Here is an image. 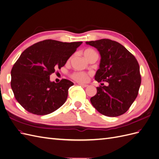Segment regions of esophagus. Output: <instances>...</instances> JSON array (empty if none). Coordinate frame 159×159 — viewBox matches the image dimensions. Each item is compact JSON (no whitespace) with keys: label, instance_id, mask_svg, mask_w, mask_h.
<instances>
[{"label":"esophagus","instance_id":"obj_1","mask_svg":"<svg viewBox=\"0 0 159 159\" xmlns=\"http://www.w3.org/2000/svg\"><path fill=\"white\" fill-rule=\"evenodd\" d=\"M78 85L82 86V87H84V88H86V87H88V85H87V84H81V83H79Z\"/></svg>","mask_w":159,"mask_h":159}]
</instances>
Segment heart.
<instances>
[{
	"mask_svg": "<svg viewBox=\"0 0 159 159\" xmlns=\"http://www.w3.org/2000/svg\"><path fill=\"white\" fill-rule=\"evenodd\" d=\"M82 54L87 59L88 61L91 60V59H95L97 60L98 55L93 49L92 48H86L82 51ZM89 74L86 73L84 71H75L74 73L71 74V78L74 80L78 81L80 83H84L86 82L89 79Z\"/></svg>",
	"mask_w": 159,
	"mask_h": 159,
	"instance_id": "heart-1",
	"label": "heart"
}]
</instances>
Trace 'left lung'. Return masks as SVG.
Segmentation results:
<instances>
[{"label": "left lung", "mask_w": 159, "mask_h": 159, "mask_svg": "<svg viewBox=\"0 0 159 159\" xmlns=\"http://www.w3.org/2000/svg\"><path fill=\"white\" fill-rule=\"evenodd\" d=\"M85 43L96 48L102 57L95 80L108 84L97 87V93L90 99L91 104L105 116L124 114L137 97L141 83L137 60L117 42L101 39Z\"/></svg>", "instance_id": "left-lung-1"}]
</instances>
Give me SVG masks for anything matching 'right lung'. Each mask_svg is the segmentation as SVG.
I'll return each mask as SVG.
<instances>
[{"instance_id":"right-lung-1","label":"right lung","mask_w":159,"mask_h":159,"mask_svg":"<svg viewBox=\"0 0 159 159\" xmlns=\"http://www.w3.org/2000/svg\"><path fill=\"white\" fill-rule=\"evenodd\" d=\"M82 42L45 40L24 51L11 70V88L17 102L28 112L44 115L55 111L67 99L71 81L51 82L50 75L60 69Z\"/></svg>"}]
</instances>
